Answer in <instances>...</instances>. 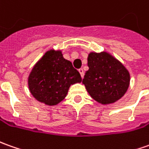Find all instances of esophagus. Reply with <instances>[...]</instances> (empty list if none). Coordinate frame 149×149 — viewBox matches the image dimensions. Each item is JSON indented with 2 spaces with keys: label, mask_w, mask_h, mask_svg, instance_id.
<instances>
[{
  "label": "esophagus",
  "mask_w": 149,
  "mask_h": 149,
  "mask_svg": "<svg viewBox=\"0 0 149 149\" xmlns=\"http://www.w3.org/2000/svg\"><path fill=\"white\" fill-rule=\"evenodd\" d=\"M78 72L81 74V77L83 78V77H84V70H83L82 68H80V69H78Z\"/></svg>",
  "instance_id": "34e87169"
}]
</instances>
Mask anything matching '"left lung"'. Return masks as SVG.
Segmentation results:
<instances>
[{"label":"left lung","mask_w":149,"mask_h":149,"mask_svg":"<svg viewBox=\"0 0 149 149\" xmlns=\"http://www.w3.org/2000/svg\"><path fill=\"white\" fill-rule=\"evenodd\" d=\"M88 67L82 83L94 100L109 104L125 95L130 84V74L113 56L107 52H92L88 56Z\"/></svg>","instance_id":"1"}]
</instances>
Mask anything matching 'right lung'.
<instances>
[{
    "mask_svg": "<svg viewBox=\"0 0 149 149\" xmlns=\"http://www.w3.org/2000/svg\"><path fill=\"white\" fill-rule=\"evenodd\" d=\"M81 81V75L72 63L63 57L61 51L52 49L32 68L28 87L36 100L47 105H56L66 97L71 85Z\"/></svg>",
    "mask_w": 149,
    "mask_h": 149,
    "instance_id": "1",
    "label": "right lung"
}]
</instances>
